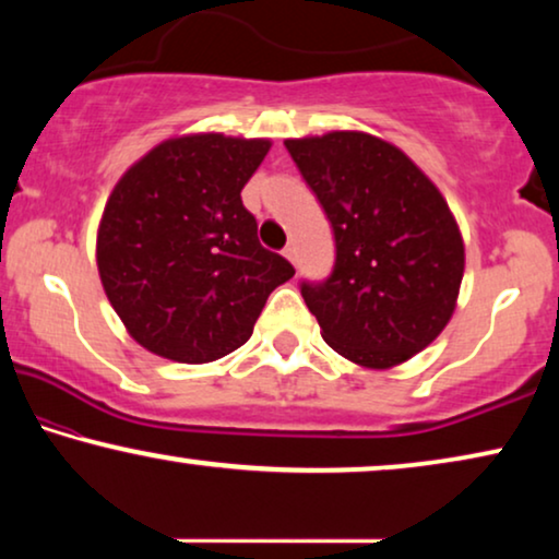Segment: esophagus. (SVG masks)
<instances>
[{
    "label": "esophagus",
    "mask_w": 559,
    "mask_h": 559,
    "mask_svg": "<svg viewBox=\"0 0 559 559\" xmlns=\"http://www.w3.org/2000/svg\"><path fill=\"white\" fill-rule=\"evenodd\" d=\"M282 254H285L293 264H297V249H295V243H289V247H285V251H282Z\"/></svg>",
    "instance_id": "esophagus-1"
}]
</instances>
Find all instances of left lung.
<instances>
[{"label":"left lung","instance_id":"left-lung-1","mask_svg":"<svg viewBox=\"0 0 559 559\" xmlns=\"http://www.w3.org/2000/svg\"><path fill=\"white\" fill-rule=\"evenodd\" d=\"M285 147L335 236L333 272L300 285L325 343L369 369L407 361L442 333L461 289L465 249L445 198L379 136L328 132Z\"/></svg>","mask_w":559,"mask_h":559}]
</instances>
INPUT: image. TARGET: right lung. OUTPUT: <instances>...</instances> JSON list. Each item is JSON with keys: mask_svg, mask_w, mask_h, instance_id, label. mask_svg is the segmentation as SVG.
Returning a JSON list of instances; mask_svg holds the SVG:
<instances>
[{"mask_svg": "<svg viewBox=\"0 0 559 559\" xmlns=\"http://www.w3.org/2000/svg\"><path fill=\"white\" fill-rule=\"evenodd\" d=\"M270 140L188 134L121 175L98 226L102 285L132 338L180 364H205L249 341L266 297L293 277L257 239L241 188Z\"/></svg>", "mask_w": 559, "mask_h": 559, "instance_id": "obj_1", "label": "right lung"}]
</instances>
